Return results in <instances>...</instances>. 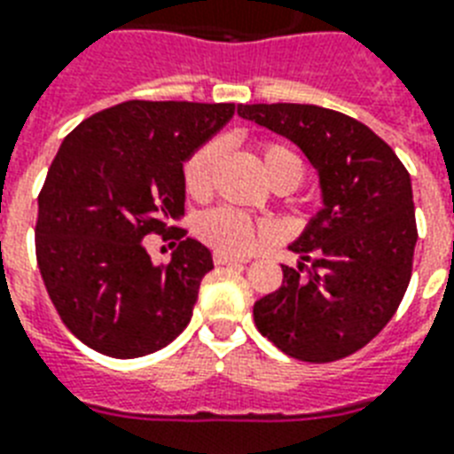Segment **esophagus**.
Here are the masks:
<instances>
[{"label":"esophagus","instance_id":"esophagus-1","mask_svg":"<svg viewBox=\"0 0 454 454\" xmlns=\"http://www.w3.org/2000/svg\"><path fill=\"white\" fill-rule=\"evenodd\" d=\"M213 262L231 264V262H248V260H246V257H239V255H230V253H223V250H215V253H213Z\"/></svg>","mask_w":454,"mask_h":454}]
</instances>
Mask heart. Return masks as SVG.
Listing matches in <instances>:
<instances>
[{
	"label": "heart",
	"instance_id": "heart-1",
	"mask_svg": "<svg viewBox=\"0 0 454 454\" xmlns=\"http://www.w3.org/2000/svg\"><path fill=\"white\" fill-rule=\"evenodd\" d=\"M260 161H262L264 176L270 177L271 184L286 183L293 190L302 180V161L295 152L284 143H260ZM220 145L215 140L199 145L184 157L180 166V180L183 190L190 199H206L213 187V173H215ZM194 234L204 244L223 253H244L264 237V227L241 210L217 206V208L204 210L194 217Z\"/></svg>",
	"mask_w": 454,
	"mask_h": 454
}]
</instances>
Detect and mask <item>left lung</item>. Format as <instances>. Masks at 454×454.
Returning a JSON list of instances; mask_svg holds the SVG:
<instances>
[{
    "mask_svg": "<svg viewBox=\"0 0 454 454\" xmlns=\"http://www.w3.org/2000/svg\"><path fill=\"white\" fill-rule=\"evenodd\" d=\"M237 112L293 140L324 190V210L290 246L309 267L281 264V288L253 307L257 330L297 361L351 356L389 324L411 284V173L382 137L342 112L295 103Z\"/></svg>",
    "mask_w": 454,
    "mask_h": 454,
    "instance_id": "8db88e82",
    "label": "left lung"
}]
</instances>
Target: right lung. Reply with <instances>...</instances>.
Returning <instances> with one entry per match:
<instances>
[{
	"mask_svg": "<svg viewBox=\"0 0 454 454\" xmlns=\"http://www.w3.org/2000/svg\"><path fill=\"white\" fill-rule=\"evenodd\" d=\"M231 114V103L126 100L63 140L39 192L35 250L58 317L86 347L137 358L187 328L213 257L168 227L184 213L180 166ZM154 233L178 241L159 268L144 248Z\"/></svg>",
	"mask_w": 454,
	"mask_h": 454,
	"instance_id": "obj_1",
	"label": "right lung"
}]
</instances>
